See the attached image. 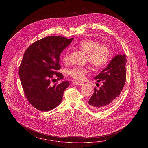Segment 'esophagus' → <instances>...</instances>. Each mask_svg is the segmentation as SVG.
<instances>
[{"label":"esophagus","mask_w":148,"mask_h":148,"mask_svg":"<svg viewBox=\"0 0 148 148\" xmlns=\"http://www.w3.org/2000/svg\"><path fill=\"white\" fill-rule=\"evenodd\" d=\"M73 84L75 85L81 86L83 85L84 84V83L83 82H80V81H74L73 82Z\"/></svg>","instance_id":"obj_1"}]
</instances>
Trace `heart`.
<instances>
[{
  "label": "heart",
  "instance_id": "1",
  "mask_svg": "<svg viewBox=\"0 0 148 148\" xmlns=\"http://www.w3.org/2000/svg\"><path fill=\"white\" fill-rule=\"evenodd\" d=\"M77 47L87 55V61L94 67H103L110 60L111 51L109 47L107 45H100L98 40L85 39L81 41ZM69 57L68 50H66L63 55V62H68ZM88 72L87 68L75 67L68 71V74L76 80H81L85 77L86 74Z\"/></svg>",
  "mask_w": 148,
  "mask_h": 148
}]
</instances>
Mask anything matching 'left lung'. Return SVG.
<instances>
[{
	"mask_svg": "<svg viewBox=\"0 0 148 148\" xmlns=\"http://www.w3.org/2000/svg\"><path fill=\"white\" fill-rule=\"evenodd\" d=\"M125 55H117L106 68L94 77L103 85L95 87L93 94L88 101L90 108L95 111L105 109L114 103L119 96L126 81Z\"/></svg>",
	"mask_w": 148,
	"mask_h": 148,
	"instance_id": "8db88e82",
	"label": "left lung"
}]
</instances>
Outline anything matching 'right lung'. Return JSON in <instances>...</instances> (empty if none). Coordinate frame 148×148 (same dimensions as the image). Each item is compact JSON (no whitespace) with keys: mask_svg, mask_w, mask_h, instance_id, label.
I'll use <instances>...</instances> for the list:
<instances>
[{"mask_svg":"<svg viewBox=\"0 0 148 148\" xmlns=\"http://www.w3.org/2000/svg\"><path fill=\"white\" fill-rule=\"evenodd\" d=\"M74 38L50 36L37 40L27 48L19 69V75L27 100L37 110L48 111L56 108L63 94L69 85L68 81L50 85V79L56 75L63 78L57 72L61 68L60 55Z\"/></svg>","mask_w":148,"mask_h":148,"instance_id":"obj_1","label":"right lung"}]
</instances>
